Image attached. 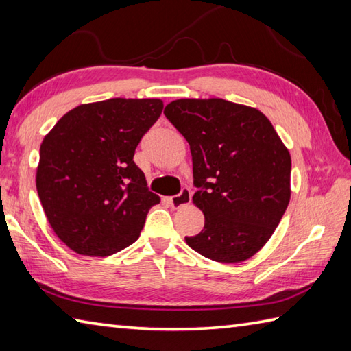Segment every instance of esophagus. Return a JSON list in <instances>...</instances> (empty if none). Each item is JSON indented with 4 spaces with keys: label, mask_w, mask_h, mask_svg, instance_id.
Returning a JSON list of instances; mask_svg holds the SVG:
<instances>
[{
    "label": "esophagus",
    "mask_w": 351,
    "mask_h": 351,
    "mask_svg": "<svg viewBox=\"0 0 351 351\" xmlns=\"http://www.w3.org/2000/svg\"><path fill=\"white\" fill-rule=\"evenodd\" d=\"M191 202V190L190 189H182V191L178 196L170 197V204L175 208H181L189 205Z\"/></svg>",
    "instance_id": "obj_1"
}]
</instances>
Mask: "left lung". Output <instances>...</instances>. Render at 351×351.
<instances>
[{"label":"left lung","instance_id":"8db88e82","mask_svg":"<svg viewBox=\"0 0 351 351\" xmlns=\"http://www.w3.org/2000/svg\"><path fill=\"white\" fill-rule=\"evenodd\" d=\"M189 141L195 204L205 215L185 241L200 255L234 264L270 240L291 197V156L259 110L220 98L176 99L164 108Z\"/></svg>","mask_w":351,"mask_h":351}]
</instances>
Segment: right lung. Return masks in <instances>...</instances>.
<instances>
[{"instance_id": "1", "label": "right lung", "mask_w": 351, "mask_h": 351, "mask_svg": "<svg viewBox=\"0 0 351 351\" xmlns=\"http://www.w3.org/2000/svg\"><path fill=\"white\" fill-rule=\"evenodd\" d=\"M162 107L161 99L81 104L45 136L37 195L52 230L71 250L108 256L140 237L160 197L147 190L134 152Z\"/></svg>"}]
</instances>
